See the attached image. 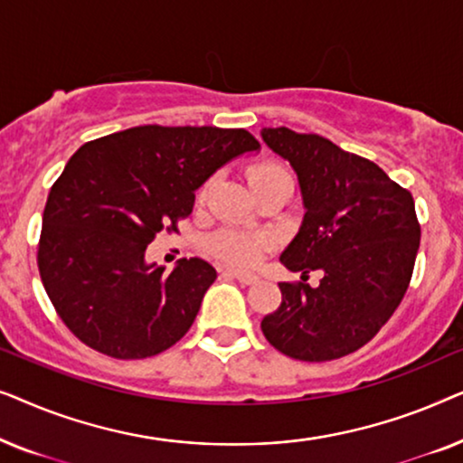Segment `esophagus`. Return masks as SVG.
I'll return each instance as SVG.
<instances>
[{"label": "esophagus", "mask_w": 463, "mask_h": 463, "mask_svg": "<svg viewBox=\"0 0 463 463\" xmlns=\"http://www.w3.org/2000/svg\"><path fill=\"white\" fill-rule=\"evenodd\" d=\"M227 274L232 278H236L238 282L246 284V287H250V284H257L259 278L252 274V271H246V269H238V268H227Z\"/></svg>", "instance_id": "1"}]
</instances>
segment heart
Here are the masks:
<instances>
[{
  "label": "heart",
  "mask_w": 463,
  "mask_h": 463,
  "mask_svg": "<svg viewBox=\"0 0 463 463\" xmlns=\"http://www.w3.org/2000/svg\"><path fill=\"white\" fill-rule=\"evenodd\" d=\"M246 179L252 192H261V189L274 185V183H293L288 168L282 162L276 160H263L252 164L246 170ZM208 189H211V181L204 183L198 192V202H204ZM211 249L217 257L225 259V261L238 263V265H252L257 263L265 250L269 249V240L265 236H257V233H246L236 230H221L211 238Z\"/></svg>",
  "instance_id": "obj_1"
}]
</instances>
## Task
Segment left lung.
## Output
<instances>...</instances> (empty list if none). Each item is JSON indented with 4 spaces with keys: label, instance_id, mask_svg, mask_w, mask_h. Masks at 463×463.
Instances as JSON below:
<instances>
[{
    "label": "left lung",
    "instance_id": "obj_1",
    "mask_svg": "<svg viewBox=\"0 0 463 463\" xmlns=\"http://www.w3.org/2000/svg\"><path fill=\"white\" fill-rule=\"evenodd\" d=\"M268 147L299 179L303 223L280 261L303 282H280L282 303L261 320L278 352L326 363L375 337L407 293L420 249L413 195L375 162L320 135L263 128ZM318 269L323 280L305 282Z\"/></svg>",
    "mask_w": 463,
    "mask_h": 463
}]
</instances>
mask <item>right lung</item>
<instances>
[{
	"mask_svg": "<svg viewBox=\"0 0 463 463\" xmlns=\"http://www.w3.org/2000/svg\"><path fill=\"white\" fill-rule=\"evenodd\" d=\"M257 149L244 128L149 124L75 151L48 194L37 268L81 344L137 360L189 331L217 269L194 257L164 271L145 250L192 214L195 189L214 170Z\"/></svg>",
	"mask_w": 463,
	"mask_h": 463,
	"instance_id": "1",
	"label": "right lung"
}]
</instances>
